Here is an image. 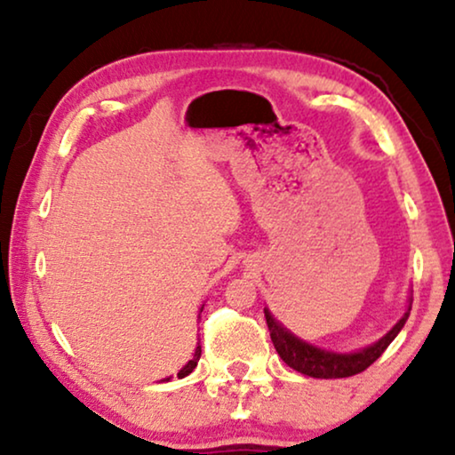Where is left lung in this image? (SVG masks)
<instances>
[{"label":"left lung","mask_w":455,"mask_h":455,"mask_svg":"<svg viewBox=\"0 0 455 455\" xmlns=\"http://www.w3.org/2000/svg\"><path fill=\"white\" fill-rule=\"evenodd\" d=\"M410 308H412V298H408V308L406 313L402 315V319L397 321L381 339H377L375 344L360 347V350L354 352L325 350V347H319L310 344V341L300 339L298 335L291 333L288 327H283L282 323L269 313V308H265V319L267 327H269L271 331L273 346H275L277 354L290 369L315 379H344L366 371L385 350H387V346L395 339V335L402 331V327L406 325Z\"/></svg>","instance_id":"left-lung-1"}]
</instances>
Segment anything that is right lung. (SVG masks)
Wrapping results in <instances>:
<instances>
[{"instance_id":"obj_1","label":"right lung","mask_w":455,"mask_h":455,"mask_svg":"<svg viewBox=\"0 0 455 455\" xmlns=\"http://www.w3.org/2000/svg\"><path fill=\"white\" fill-rule=\"evenodd\" d=\"M203 307H204V304H203ZM201 313H203V308H201ZM198 319H201V315H198ZM198 360H201V341H198V344H196V350H195V354H192V360H188V363L182 366V371L178 372V379H184L186 375H190V372L195 371V366H196ZM170 379L172 377H167V379H164V381H170Z\"/></svg>"}]
</instances>
